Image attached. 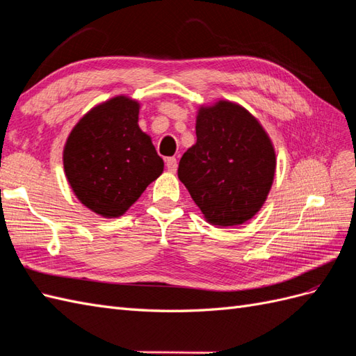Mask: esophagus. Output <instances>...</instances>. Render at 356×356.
Returning a JSON list of instances; mask_svg holds the SVG:
<instances>
[{
  "label": "esophagus",
  "instance_id": "34e87169",
  "mask_svg": "<svg viewBox=\"0 0 356 356\" xmlns=\"http://www.w3.org/2000/svg\"><path fill=\"white\" fill-rule=\"evenodd\" d=\"M165 165L170 172H176L177 170V159L176 158H167L165 159Z\"/></svg>",
  "mask_w": 356,
  "mask_h": 356
}]
</instances>
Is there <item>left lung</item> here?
Masks as SVG:
<instances>
[{"instance_id":"obj_1","label":"left lung","mask_w":356,"mask_h":356,"mask_svg":"<svg viewBox=\"0 0 356 356\" xmlns=\"http://www.w3.org/2000/svg\"><path fill=\"white\" fill-rule=\"evenodd\" d=\"M197 143L179 162L177 176L203 212L218 227L251 220L275 175V150L261 124L229 100L198 109Z\"/></svg>"}]
</instances>
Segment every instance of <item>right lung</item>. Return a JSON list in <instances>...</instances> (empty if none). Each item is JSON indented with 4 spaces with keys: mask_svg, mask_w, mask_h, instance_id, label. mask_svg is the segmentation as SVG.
<instances>
[{
    "mask_svg": "<svg viewBox=\"0 0 356 356\" xmlns=\"http://www.w3.org/2000/svg\"><path fill=\"white\" fill-rule=\"evenodd\" d=\"M138 113L136 100L113 97L90 109L66 141L69 185L100 216L123 215L163 171L150 136L140 129Z\"/></svg>",
    "mask_w": 356,
    "mask_h": 356,
    "instance_id": "add662e5",
    "label": "right lung"
}]
</instances>
